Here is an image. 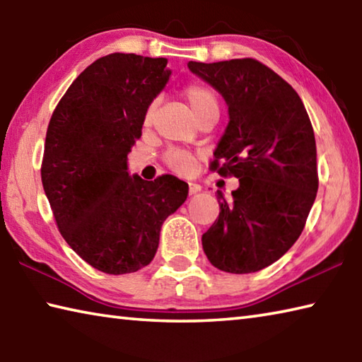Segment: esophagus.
Instances as JSON below:
<instances>
[{"label": "esophagus", "mask_w": 362, "mask_h": 362, "mask_svg": "<svg viewBox=\"0 0 362 362\" xmlns=\"http://www.w3.org/2000/svg\"><path fill=\"white\" fill-rule=\"evenodd\" d=\"M198 192H201V185H198V183H194V182H189L188 183V193L196 194Z\"/></svg>", "instance_id": "1"}]
</instances>
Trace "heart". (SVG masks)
<instances>
[{"label": "heart", "mask_w": 362, "mask_h": 362, "mask_svg": "<svg viewBox=\"0 0 362 362\" xmlns=\"http://www.w3.org/2000/svg\"><path fill=\"white\" fill-rule=\"evenodd\" d=\"M183 94H185L188 105L192 108V112L194 113L196 118H198V121L211 113L218 115L217 95L214 94V90L211 88H207L206 84H201V83L189 84L187 86L185 90H183ZM155 107L156 103L153 102L151 105L146 108L145 119H144L145 124H150V121L153 118V112H155ZM164 161H166L168 166L177 174L193 173L196 166V158L193 153H189L187 150H180V148L169 150L166 155H164Z\"/></svg>", "instance_id": "heart-1"}]
</instances>
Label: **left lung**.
<instances>
[{
  "label": "left lung",
  "mask_w": 362,
  "mask_h": 362,
  "mask_svg": "<svg viewBox=\"0 0 362 362\" xmlns=\"http://www.w3.org/2000/svg\"><path fill=\"white\" fill-rule=\"evenodd\" d=\"M188 69L228 105L211 169L240 179L231 201L217 192L220 214L203 235V249L222 272H259L298 240L315 203L313 126L296 89L259 60L188 62Z\"/></svg>",
  "instance_id": "obj_1"
}]
</instances>
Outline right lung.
<instances>
[{"label":"right lung","instance_id":"right-lung-1","mask_svg":"<svg viewBox=\"0 0 362 362\" xmlns=\"http://www.w3.org/2000/svg\"><path fill=\"white\" fill-rule=\"evenodd\" d=\"M168 60L115 52L97 59L49 121L42 188L60 235L99 272L134 273L156 254L161 225L185 203L188 183L127 174L146 108L166 86Z\"/></svg>","mask_w":362,"mask_h":362}]
</instances>
